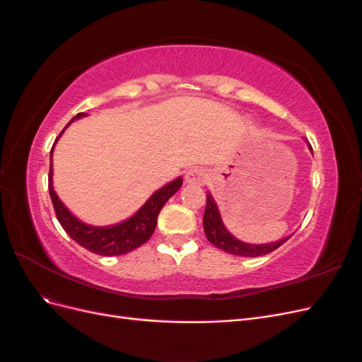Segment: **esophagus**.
I'll use <instances>...</instances> for the list:
<instances>
[{"label": "esophagus", "instance_id": "obj_1", "mask_svg": "<svg viewBox=\"0 0 362 362\" xmlns=\"http://www.w3.org/2000/svg\"><path fill=\"white\" fill-rule=\"evenodd\" d=\"M206 181V173L204 169L193 168L185 173V182L190 185H202Z\"/></svg>", "mask_w": 362, "mask_h": 362}]
</instances>
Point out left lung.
<instances>
[{
    "mask_svg": "<svg viewBox=\"0 0 362 362\" xmlns=\"http://www.w3.org/2000/svg\"><path fill=\"white\" fill-rule=\"evenodd\" d=\"M204 231L208 242L211 245L228 252V254H233L237 257H261V255L270 254V252L276 250L281 245L286 243L290 238L287 237L281 240V242L270 243V245H249V243L240 242V240H237L226 231V228L221 218V214H218L217 205L213 201L210 193L206 194V205H205V213H204Z\"/></svg>",
    "mask_w": 362,
    "mask_h": 362,
    "instance_id": "1",
    "label": "left lung"
}]
</instances>
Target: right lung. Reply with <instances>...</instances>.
I'll return each mask as SVG.
<instances>
[{
    "instance_id": "right-lung-1",
    "label": "right lung",
    "mask_w": 362,
    "mask_h": 362,
    "mask_svg": "<svg viewBox=\"0 0 362 362\" xmlns=\"http://www.w3.org/2000/svg\"><path fill=\"white\" fill-rule=\"evenodd\" d=\"M81 116H84V113L76 115V117H74L71 122H74L75 119H78ZM66 127L62 129V133L59 134L56 141L60 139ZM56 141H54V145H56ZM52 149H51V163H49L48 190L54 205V211H56L60 225L63 226L64 231L69 234V237L75 240L80 246L93 252L96 255H104V257L124 255L131 250L137 249L144 243H146L151 238V235L154 234L157 217L161 211L163 205L166 204L169 198H172V196L177 193L182 185V178H177L175 181L169 182L168 185H164V187H161L151 196V198L146 201V204L141 206L133 217H129L128 221L122 223H117L113 226H90L80 222L78 218L72 216L52 189V180H51L52 178Z\"/></svg>"
}]
</instances>
